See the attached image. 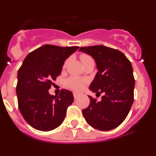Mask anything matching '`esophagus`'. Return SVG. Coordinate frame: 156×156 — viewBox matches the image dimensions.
Returning a JSON list of instances; mask_svg holds the SVG:
<instances>
[{
    "instance_id": "34e87169",
    "label": "esophagus",
    "mask_w": 156,
    "mask_h": 156,
    "mask_svg": "<svg viewBox=\"0 0 156 156\" xmlns=\"http://www.w3.org/2000/svg\"><path fill=\"white\" fill-rule=\"evenodd\" d=\"M73 96H74V98L76 99L77 98H78L80 96V94L76 93V92H74V93H73Z\"/></svg>"
}]
</instances>
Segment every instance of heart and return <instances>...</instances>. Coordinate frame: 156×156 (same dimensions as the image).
Here are the masks:
<instances>
[{
	"label": "heart",
	"mask_w": 156,
	"mask_h": 156,
	"mask_svg": "<svg viewBox=\"0 0 156 156\" xmlns=\"http://www.w3.org/2000/svg\"><path fill=\"white\" fill-rule=\"evenodd\" d=\"M90 58V56L87 55H80V59L82 62L86 59ZM65 64V65H66ZM66 86L68 87L70 89H73L74 90H81L82 89H83V87H85L86 84V81L84 80L82 78H80V77L76 76H72L69 77L66 82Z\"/></svg>",
	"instance_id": "obj_1"
}]
</instances>
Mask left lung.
Segmentation results:
<instances>
[{"label":"left lung","instance_id":"1","mask_svg":"<svg viewBox=\"0 0 156 156\" xmlns=\"http://www.w3.org/2000/svg\"><path fill=\"white\" fill-rule=\"evenodd\" d=\"M80 51L92 56L98 70L89 89L103 93L100 101L91 96L82 111L87 123L99 130H111L122 123L133 102L135 80L131 63L124 54L103 45L82 47Z\"/></svg>","mask_w":156,"mask_h":156}]
</instances>
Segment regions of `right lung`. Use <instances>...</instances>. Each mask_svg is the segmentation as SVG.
<instances>
[{
  "label": "right lung",
  "mask_w": 156,
  "mask_h": 156,
  "mask_svg": "<svg viewBox=\"0 0 156 156\" xmlns=\"http://www.w3.org/2000/svg\"><path fill=\"white\" fill-rule=\"evenodd\" d=\"M79 47L46 44L30 52L18 71L16 94L19 111L34 129L49 131L62 123L73 94L62 90L59 95L48 92L52 81L61 74L66 58Z\"/></svg>",
  "instance_id": "right-lung-1"
}]
</instances>
